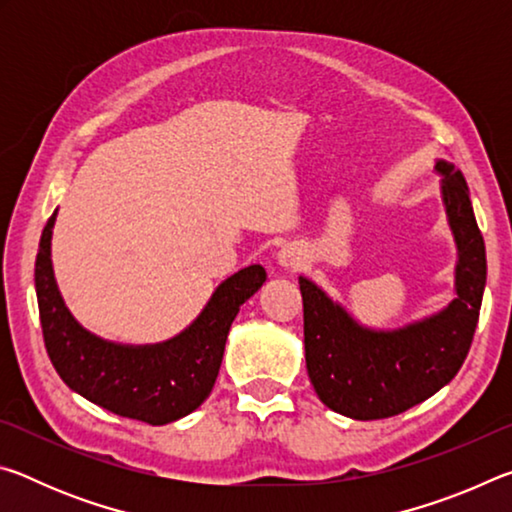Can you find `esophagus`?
Returning <instances> with one entry per match:
<instances>
[{"label":"esophagus","instance_id":"esophagus-1","mask_svg":"<svg viewBox=\"0 0 512 512\" xmlns=\"http://www.w3.org/2000/svg\"><path fill=\"white\" fill-rule=\"evenodd\" d=\"M277 262L284 268H293V271H296V268L305 264V255H302V250L298 246H284L280 253H277Z\"/></svg>","mask_w":512,"mask_h":512}]
</instances>
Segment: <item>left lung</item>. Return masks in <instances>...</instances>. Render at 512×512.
I'll list each match as a JSON object with an SVG mask.
<instances>
[{
    "instance_id": "8db88e82",
    "label": "left lung",
    "mask_w": 512,
    "mask_h": 512,
    "mask_svg": "<svg viewBox=\"0 0 512 512\" xmlns=\"http://www.w3.org/2000/svg\"><path fill=\"white\" fill-rule=\"evenodd\" d=\"M436 171L458 250L456 298L443 311L377 332L300 277L309 379L320 402L345 418L381 420L411 409L449 384L470 352L488 271L485 244L463 173L445 160Z\"/></svg>"
}]
</instances>
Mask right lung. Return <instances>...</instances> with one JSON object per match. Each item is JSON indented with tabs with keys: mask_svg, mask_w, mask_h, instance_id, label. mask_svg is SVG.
Wrapping results in <instances>:
<instances>
[{
	"mask_svg": "<svg viewBox=\"0 0 512 512\" xmlns=\"http://www.w3.org/2000/svg\"><path fill=\"white\" fill-rule=\"evenodd\" d=\"M54 221L56 212L40 237L36 293L45 348L60 379L101 409L153 427L196 411L212 393L239 307L266 282L264 268L253 264L228 277L201 316L169 341L110 343L76 323L60 298L51 268Z\"/></svg>",
	"mask_w": 512,
	"mask_h": 512,
	"instance_id": "add662e5",
	"label": "right lung"
}]
</instances>
